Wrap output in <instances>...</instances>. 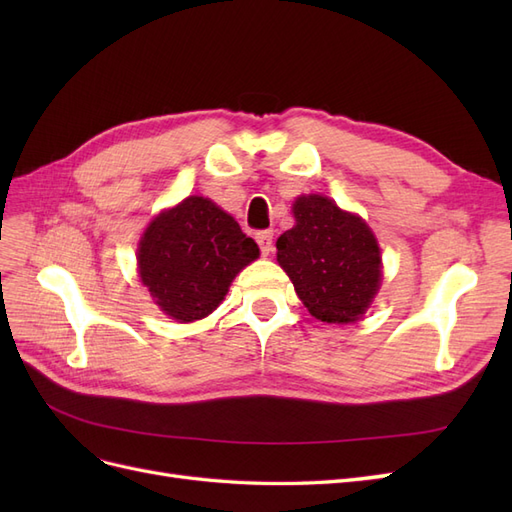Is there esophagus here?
Instances as JSON below:
<instances>
[{
  "label": "esophagus",
  "instance_id": "34e87169",
  "mask_svg": "<svg viewBox=\"0 0 512 512\" xmlns=\"http://www.w3.org/2000/svg\"><path fill=\"white\" fill-rule=\"evenodd\" d=\"M256 243L260 245L262 256H269V252L273 250V232L271 230L256 232Z\"/></svg>",
  "mask_w": 512,
  "mask_h": 512
}]
</instances>
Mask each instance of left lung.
Returning <instances> with one entry per match:
<instances>
[{
    "instance_id": "1",
    "label": "left lung",
    "mask_w": 512,
    "mask_h": 512,
    "mask_svg": "<svg viewBox=\"0 0 512 512\" xmlns=\"http://www.w3.org/2000/svg\"><path fill=\"white\" fill-rule=\"evenodd\" d=\"M294 226L277 239V262L288 273L307 312L322 322H356L374 301L382 256L359 215L320 194L299 196Z\"/></svg>"
}]
</instances>
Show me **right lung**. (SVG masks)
Returning <instances> with one entry per match:
<instances>
[{"label": "right lung", "instance_id": "obj_1", "mask_svg": "<svg viewBox=\"0 0 512 512\" xmlns=\"http://www.w3.org/2000/svg\"><path fill=\"white\" fill-rule=\"evenodd\" d=\"M260 250L232 215L203 196H188L153 218L138 243V275L153 301L177 322L218 307L235 275Z\"/></svg>", "mask_w": 512, "mask_h": 512}]
</instances>
